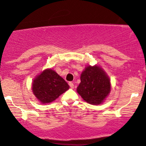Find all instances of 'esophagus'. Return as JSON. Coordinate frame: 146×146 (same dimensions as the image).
<instances>
[{
  "instance_id": "1",
  "label": "esophagus",
  "mask_w": 146,
  "mask_h": 146,
  "mask_svg": "<svg viewBox=\"0 0 146 146\" xmlns=\"http://www.w3.org/2000/svg\"><path fill=\"white\" fill-rule=\"evenodd\" d=\"M69 85H70V88H74V84H73L72 82H70V83H69Z\"/></svg>"
}]
</instances>
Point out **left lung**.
<instances>
[{"mask_svg":"<svg viewBox=\"0 0 146 146\" xmlns=\"http://www.w3.org/2000/svg\"><path fill=\"white\" fill-rule=\"evenodd\" d=\"M76 90L86 102L100 104L110 93V79L100 66L89 65L81 73V83Z\"/></svg>","mask_w":146,"mask_h":146,"instance_id":"left-lung-1","label":"left lung"}]
</instances>
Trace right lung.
Masks as SVG:
<instances>
[{
  "label": "right lung",
  "instance_id": "obj_1",
  "mask_svg": "<svg viewBox=\"0 0 146 146\" xmlns=\"http://www.w3.org/2000/svg\"><path fill=\"white\" fill-rule=\"evenodd\" d=\"M69 88L66 81L51 69L37 75L32 84L33 92L42 104L52 102Z\"/></svg>",
  "mask_w": 146,
  "mask_h": 146
}]
</instances>
